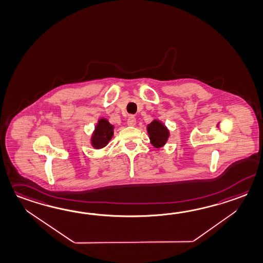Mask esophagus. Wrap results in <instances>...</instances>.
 Segmentation results:
<instances>
[{
  "instance_id": "obj_1",
  "label": "esophagus",
  "mask_w": 263,
  "mask_h": 263,
  "mask_svg": "<svg viewBox=\"0 0 263 263\" xmlns=\"http://www.w3.org/2000/svg\"><path fill=\"white\" fill-rule=\"evenodd\" d=\"M136 123H137L136 118L134 116H130L128 118V120H127V125H129V126H135Z\"/></svg>"
}]
</instances>
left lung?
<instances>
[{
    "label": "left lung",
    "instance_id": "left-lung-1",
    "mask_svg": "<svg viewBox=\"0 0 263 263\" xmlns=\"http://www.w3.org/2000/svg\"><path fill=\"white\" fill-rule=\"evenodd\" d=\"M147 133L150 143L155 148L163 147L170 138V130L161 121L155 119L153 122L147 124Z\"/></svg>",
    "mask_w": 263,
    "mask_h": 263
}]
</instances>
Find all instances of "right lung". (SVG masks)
Segmentation results:
<instances>
[{
  "instance_id": "right-lung-1",
  "label": "right lung",
  "mask_w": 263,
  "mask_h": 263,
  "mask_svg": "<svg viewBox=\"0 0 263 263\" xmlns=\"http://www.w3.org/2000/svg\"><path fill=\"white\" fill-rule=\"evenodd\" d=\"M114 129V125L107 119L99 118L90 137V144L94 149L99 150L107 145L113 137Z\"/></svg>"
}]
</instances>
